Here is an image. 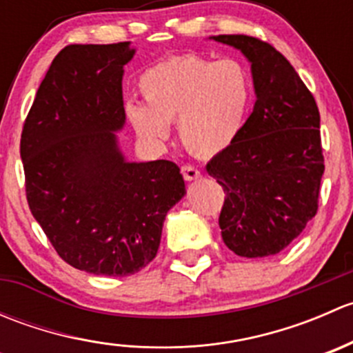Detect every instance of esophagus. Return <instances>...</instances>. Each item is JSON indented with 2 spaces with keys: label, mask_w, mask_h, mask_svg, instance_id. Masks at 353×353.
Returning a JSON list of instances; mask_svg holds the SVG:
<instances>
[{
  "label": "esophagus",
  "mask_w": 353,
  "mask_h": 353,
  "mask_svg": "<svg viewBox=\"0 0 353 353\" xmlns=\"http://www.w3.org/2000/svg\"><path fill=\"white\" fill-rule=\"evenodd\" d=\"M181 172H183V177L186 181H194L201 176V172L198 170V167L191 165V163H184V165L181 167Z\"/></svg>",
  "instance_id": "esophagus-1"
}]
</instances>
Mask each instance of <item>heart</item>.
Returning a JSON list of instances; mask_svg holds the SVG:
<instances>
[{
	"mask_svg": "<svg viewBox=\"0 0 353 353\" xmlns=\"http://www.w3.org/2000/svg\"><path fill=\"white\" fill-rule=\"evenodd\" d=\"M138 85L147 104L124 108L138 137L162 143L177 121L181 141L196 155L227 150L243 131L251 104V78L236 59L176 56L148 68Z\"/></svg>",
	"mask_w": 353,
	"mask_h": 353,
	"instance_id": "heart-1",
	"label": "heart"
}]
</instances>
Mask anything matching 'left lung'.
<instances>
[{
	"instance_id": "left-lung-1",
	"label": "left lung",
	"mask_w": 353,
	"mask_h": 353,
	"mask_svg": "<svg viewBox=\"0 0 353 353\" xmlns=\"http://www.w3.org/2000/svg\"><path fill=\"white\" fill-rule=\"evenodd\" d=\"M251 63L256 102L237 140L206 163L222 184V239L243 258L283 251L318 212L325 172L319 110L304 81L268 42L215 35Z\"/></svg>"
}]
</instances>
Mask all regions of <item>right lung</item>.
Instances as JSON below:
<instances>
[{"label":"right lung","instance_id":"right-lung-1","mask_svg":"<svg viewBox=\"0 0 353 353\" xmlns=\"http://www.w3.org/2000/svg\"><path fill=\"white\" fill-rule=\"evenodd\" d=\"M133 54L130 42L61 49L20 140L32 215L68 265L94 275L145 268L167 212L186 193L176 163L128 162L117 147L126 121L123 68Z\"/></svg>","mask_w":353,"mask_h":353}]
</instances>
